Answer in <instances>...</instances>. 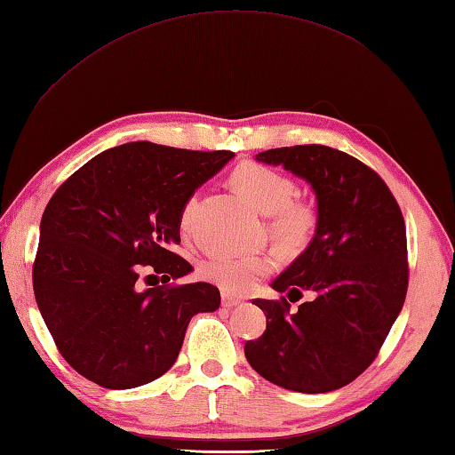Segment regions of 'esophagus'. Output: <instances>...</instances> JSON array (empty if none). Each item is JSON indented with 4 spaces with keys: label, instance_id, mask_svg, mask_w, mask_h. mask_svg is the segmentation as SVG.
<instances>
[{
    "label": "esophagus",
    "instance_id": "esophagus-1",
    "mask_svg": "<svg viewBox=\"0 0 455 455\" xmlns=\"http://www.w3.org/2000/svg\"><path fill=\"white\" fill-rule=\"evenodd\" d=\"M221 304H224L226 308H234V306H239V304H241V300L235 299L234 294L224 292V294H221Z\"/></svg>",
    "mask_w": 455,
    "mask_h": 455
}]
</instances>
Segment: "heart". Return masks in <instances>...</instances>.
<instances>
[{"mask_svg": "<svg viewBox=\"0 0 455 455\" xmlns=\"http://www.w3.org/2000/svg\"><path fill=\"white\" fill-rule=\"evenodd\" d=\"M231 187L261 214H268V228L286 251L308 247L318 228V212L306 200H294L296 182L284 172L263 163L245 161L231 171ZM196 210V196H190L180 212V229L187 234ZM275 268V259L267 253L216 255L202 267V275L228 292L253 289Z\"/></svg>", "mask_w": 455, "mask_h": 455, "instance_id": "heart-1", "label": "heart"}]
</instances>
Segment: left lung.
<instances>
[{"label": "left lung", "instance_id": "8db88e82", "mask_svg": "<svg viewBox=\"0 0 455 455\" xmlns=\"http://www.w3.org/2000/svg\"><path fill=\"white\" fill-rule=\"evenodd\" d=\"M257 161L281 164L312 184L318 228L306 251L271 284L291 300L304 291L311 300L291 311L292 300L284 296L255 299L267 330L247 341L245 357L267 381L289 391H336L373 363L404 304L403 212L381 176L331 147H281L259 153Z\"/></svg>", "mask_w": 455, "mask_h": 455}]
</instances>
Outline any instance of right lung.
<instances>
[{
	"instance_id": "add662e5",
	"label": "right lung",
	"mask_w": 455,
	"mask_h": 455,
	"mask_svg": "<svg viewBox=\"0 0 455 455\" xmlns=\"http://www.w3.org/2000/svg\"><path fill=\"white\" fill-rule=\"evenodd\" d=\"M234 155L125 143L96 155L52 194L33 291L60 355L82 377L106 388L151 383L174 365L194 314L220 308L214 284L141 291L136 279L143 266L164 283L192 271L174 253L182 206Z\"/></svg>"
}]
</instances>
